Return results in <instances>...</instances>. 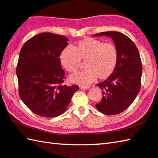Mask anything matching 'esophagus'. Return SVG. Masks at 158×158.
<instances>
[{
    "mask_svg": "<svg viewBox=\"0 0 158 158\" xmlns=\"http://www.w3.org/2000/svg\"><path fill=\"white\" fill-rule=\"evenodd\" d=\"M80 88L83 89V90H88V89L90 88V86H88V85H85V86H84V85H81Z\"/></svg>",
    "mask_w": 158,
    "mask_h": 158,
    "instance_id": "obj_1",
    "label": "esophagus"
}]
</instances>
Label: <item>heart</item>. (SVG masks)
<instances>
[{"mask_svg": "<svg viewBox=\"0 0 158 158\" xmlns=\"http://www.w3.org/2000/svg\"><path fill=\"white\" fill-rule=\"evenodd\" d=\"M81 59H85L86 69L73 74L70 80L73 83L87 85L97 77L106 79L113 73L118 61V51L112 43L88 38L81 40L77 47L68 45L60 54V61L65 70L76 71Z\"/></svg>", "mask_w": 158, "mask_h": 158, "instance_id": "b5f03b06", "label": "heart"}]
</instances>
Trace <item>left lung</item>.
<instances>
[{
    "label": "left lung",
    "instance_id": "obj_1",
    "mask_svg": "<svg viewBox=\"0 0 158 158\" xmlns=\"http://www.w3.org/2000/svg\"><path fill=\"white\" fill-rule=\"evenodd\" d=\"M94 36L110 37L118 51V61L108 78L97 84L102 89V101L96 104L107 115L122 113L133 102L141 88L142 66L139 51L131 39L118 31H104Z\"/></svg>",
    "mask_w": 158,
    "mask_h": 158
}]
</instances>
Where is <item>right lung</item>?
I'll list each match as a JSON object with an SVG mask.
<instances>
[{
  "label": "right lung",
  "mask_w": 158,
  "mask_h": 158,
  "mask_svg": "<svg viewBox=\"0 0 158 158\" xmlns=\"http://www.w3.org/2000/svg\"><path fill=\"white\" fill-rule=\"evenodd\" d=\"M66 37L44 32L23 45L16 68L19 96L37 115L56 117L66 110L79 86L63 85L65 71L60 54L68 45Z\"/></svg>",
  "instance_id": "add662e5"
}]
</instances>
